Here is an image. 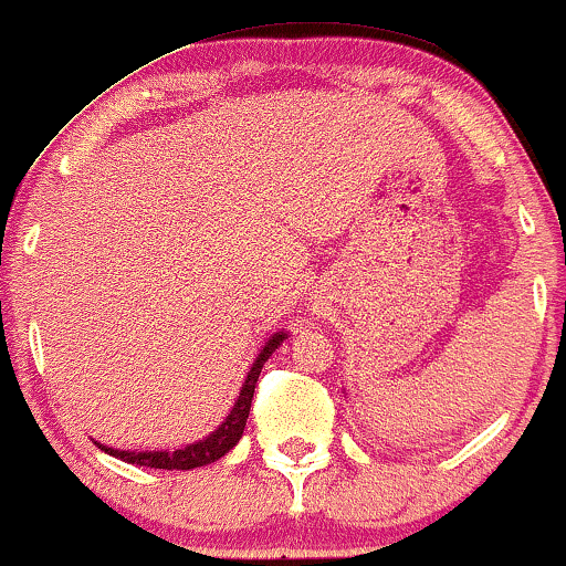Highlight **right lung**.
I'll list each match as a JSON object with an SVG mask.
<instances>
[{"label": "right lung", "instance_id": "right-lung-1", "mask_svg": "<svg viewBox=\"0 0 566 566\" xmlns=\"http://www.w3.org/2000/svg\"><path fill=\"white\" fill-rule=\"evenodd\" d=\"M282 342H284V332L274 334L266 342V347L261 349L259 357H255L245 384H242L240 397L238 402H234L232 412L227 415L224 423H221L211 436H206L203 441L190 443V447L177 449V452H119V449L104 447V443H98V449H104V452L112 457H119L123 462L140 464V468H156V470H192V468H203V464L217 462L219 457H224L234 443L242 439V431H245L248 415H250V402H253V391H255V384H259L263 363L269 360L271 353H276V347L282 345Z\"/></svg>", "mask_w": 566, "mask_h": 566}]
</instances>
